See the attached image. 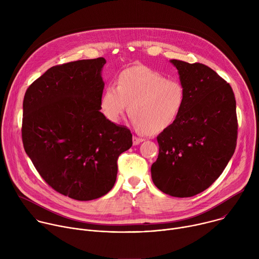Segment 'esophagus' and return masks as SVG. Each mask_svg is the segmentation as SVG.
Wrapping results in <instances>:
<instances>
[{
    "label": "esophagus",
    "mask_w": 259,
    "mask_h": 259,
    "mask_svg": "<svg viewBox=\"0 0 259 259\" xmlns=\"http://www.w3.org/2000/svg\"><path fill=\"white\" fill-rule=\"evenodd\" d=\"M132 140H133V144L134 145H137V144H139L140 142H142L144 139L143 138H141V137H137V136H133V138H132Z\"/></svg>",
    "instance_id": "esophagus-1"
}]
</instances>
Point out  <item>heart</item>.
I'll list each match as a JSON object with an SVG mask.
<instances>
[{
    "label": "heart",
    "instance_id": "1",
    "mask_svg": "<svg viewBox=\"0 0 259 259\" xmlns=\"http://www.w3.org/2000/svg\"><path fill=\"white\" fill-rule=\"evenodd\" d=\"M186 103L187 90L179 81L151 67L136 65L121 71L117 86L109 84L104 88L100 109L108 121L117 123L130 104L137 130L161 133L177 122Z\"/></svg>",
    "mask_w": 259,
    "mask_h": 259
}]
</instances>
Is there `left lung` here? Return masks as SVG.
I'll return each mask as SVG.
<instances>
[{
    "instance_id": "obj_1",
    "label": "left lung",
    "mask_w": 259,
    "mask_h": 259,
    "mask_svg": "<svg viewBox=\"0 0 259 259\" xmlns=\"http://www.w3.org/2000/svg\"><path fill=\"white\" fill-rule=\"evenodd\" d=\"M170 61L186 87L187 103L177 122L158 135L159 156L151 171L160 191L188 198L207 190L235 153L236 99L231 85L209 66Z\"/></svg>"
}]
</instances>
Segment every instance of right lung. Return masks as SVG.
I'll return each instance as SVG.
<instances>
[{
  "label": "right lung",
  "instance_id": "add662e5",
  "mask_svg": "<svg viewBox=\"0 0 259 259\" xmlns=\"http://www.w3.org/2000/svg\"><path fill=\"white\" fill-rule=\"evenodd\" d=\"M105 59L52 66L26 90L21 136L36 171L59 194L78 201L113 189L118 159L132 134L100 112Z\"/></svg>",
  "mask_w": 259,
  "mask_h": 259
}]
</instances>
